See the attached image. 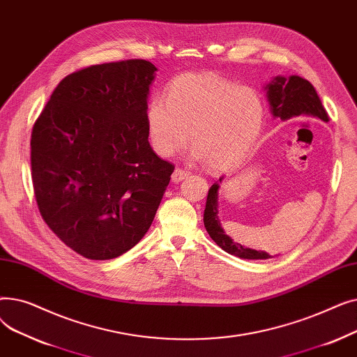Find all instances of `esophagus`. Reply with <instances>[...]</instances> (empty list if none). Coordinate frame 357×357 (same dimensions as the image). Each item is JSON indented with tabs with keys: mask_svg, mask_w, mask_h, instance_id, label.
<instances>
[{
	"mask_svg": "<svg viewBox=\"0 0 357 357\" xmlns=\"http://www.w3.org/2000/svg\"><path fill=\"white\" fill-rule=\"evenodd\" d=\"M190 174L185 171V169H182V167H176L175 171H174V174H172V182H175V183H179L181 181H183L186 176H188Z\"/></svg>",
	"mask_w": 357,
	"mask_h": 357,
	"instance_id": "obj_1",
	"label": "esophagus"
}]
</instances>
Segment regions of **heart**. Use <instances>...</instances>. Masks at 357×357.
I'll list each match as a JSON object with an SVG mask.
<instances>
[{"label": "heart", "mask_w": 357, "mask_h": 357, "mask_svg": "<svg viewBox=\"0 0 357 357\" xmlns=\"http://www.w3.org/2000/svg\"><path fill=\"white\" fill-rule=\"evenodd\" d=\"M265 105L259 93L213 73H188L171 82L166 101H150L147 133L155 152L172 156L190 140L194 158L224 171L245 159L261 131Z\"/></svg>", "instance_id": "obj_1"}]
</instances>
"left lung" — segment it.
<instances>
[{
  "mask_svg": "<svg viewBox=\"0 0 357 357\" xmlns=\"http://www.w3.org/2000/svg\"><path fill=\"white\" fill-rule=\"evenodd\" d=\"M268 100L273 117L280 120H289L301 116L317 117L323 121H328V114L321 104L314 86L304 78L292 75L289 78L276 77L269 85ZM222 178H220L221 182ZM218 183H214L208 190L207 202H205L204 211V226L207 229L210 237L217 245L230 255H234L241 259H269L272 257L266 252H257L249 248L241 246L240 243H234L220 226L218 211H217V195H218Z\"/></svg>",
  "mask_w": 357,
  "mask_h": 357,
  "instance_id": "8db88e82",
  "label": "left lung"
}]
</instances>
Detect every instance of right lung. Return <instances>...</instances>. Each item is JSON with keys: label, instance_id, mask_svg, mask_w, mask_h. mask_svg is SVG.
<instances>
[{"label": "right lung", "instance_id": "right-lung-1", "mask_svg": "<svg viewBox=\"0 0 357 357\" xmlns=\"http://www.w3.org/2000/svg\"><path fill=\"white\" fill-rule=\"evenodd\" d=\"M156 66L92 65L65 77L31 130L37 207L68 248L114 259L149 230L175 166L149 143L146 112Z\"/></svg>", "mask_w": 357, "mask_h": 357}]
</instances>
